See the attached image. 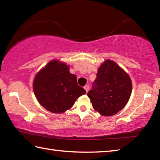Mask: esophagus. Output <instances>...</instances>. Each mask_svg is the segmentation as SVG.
Returning <instances> with one entry per match:
<instances>
[{
	"label": "esophagus",
	"instance_id": "34e87169",
	"mask_svg": "<svg viewBox=\"0 0 160 160\" xmlns=\"http://www.w3.org/2000/svg\"><path fill=\"white\" fill-rule=\"evenodd\" d=\"M84 89H85L86 92H88L89 91V90H90V86L89 85H85V87H84Z\"/></svg>",
	"mask_w": 160,
	"mask_h": 160
}]
</instances>
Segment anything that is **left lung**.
<instances>
[{"instance_id": "8db88e82", "label": "left lung", "mask_w": 160, "mask_h": 160, "mask_svg": "<svg viewBox=\"0 0 160 160\" xmlns=\"http://www.w3.org/2000/svg\"><path fill=\"white\" fill-rule=\"evenodd\" d=\"M132 82L125 70L112 60H106L98 69L88 96L94 109L102 116L115 115L128 102Z\"/></svg>"}]
</instances>
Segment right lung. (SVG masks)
<instances>
[{"mask_svg":"<svg viewBox=\"0 0 160 160\" xmlns=\"http://www.w3.org/2000/svg\"><path fill=\"white\" fill-rule=\"evenodd\" d=\"M33 90L38 102L51 112L61 113L71 108L86 91L77 83L69 66L58 60L48 63L35 75Z\"/></svg>","mask_w":160,"mask_h":160,"instance_id":"add662e5","label":"right lung"}]
</instances>
